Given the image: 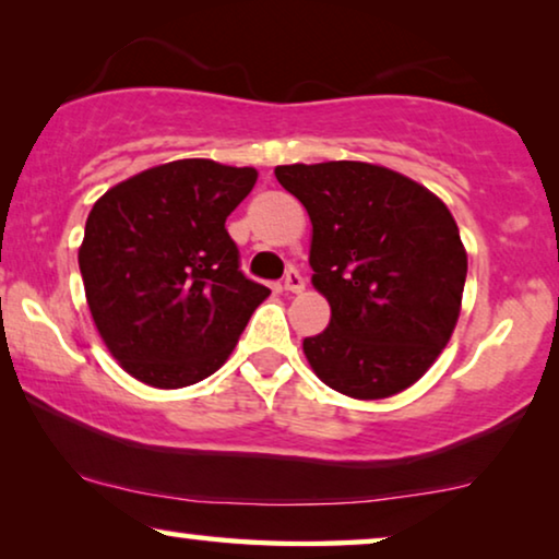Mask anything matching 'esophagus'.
<instances>
[{
  "label": "esophagus",
  "instance_id": "1",
  "mask_svg": "<svg viewBox=\"0 0 559 559\" xmlns=\"http://www.w3.org/2000/svg\"><path fill=\"white\" fill-rule=\"evenodd\" d=\"M285 289H287V293H293V295L302 293V289H305V280H302V274L297 272V270H289V272H287V277H285Z\"/></svg>",
  "mask_w": 559,
  "mask_h": 559
}]
</instances>
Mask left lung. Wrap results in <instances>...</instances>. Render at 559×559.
<instances>
[{"mask_svg": "<svg viewBox=\"0 0 559 559\" xmlns=\"http://www.w3.org/2000/svg\"><path fill=\"white\" fill-rule=\"evenodd\" d=\"M312 224V287L331 305L302 341L316 377L354 400H386L438 361L461 316L468 254L432 190L389 167L277 165Z\"/></svg>", "mask_w": 559, "mask_h": 559, "instance_id": "8db88e82", "label": "left lung"}]
</instances>
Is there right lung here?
Listing matches in <instances>:
<instances>
[{
    "instance_id": "1",
    "label": "right lung",
    "mask_w": 559,
    "mask_h": 559,
    "mask_svg": "<svg viewBox=\"0 0 559 559\" xmlns=\"http://www.w3.org/2000/svg\"><path fill=\"white\" fill-rule=\"evenodd\" d=\"M259 173L175 159L106 190L91 209L79 266L94 325L121 369L182 389L226 364L270 289L239 270L226 218Z\"/></svg>"
}]
</instances>
